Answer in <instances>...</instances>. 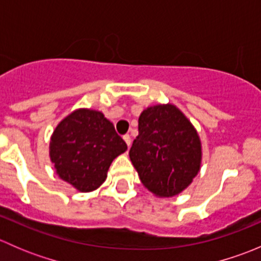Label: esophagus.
<instances>
[{
    "label": "esophagus",
    "mask_w": 261,
    "mask_h": 261,
    "mask_svg": "<svg viewBox=\"0 0 261 261\" xmlns=\"http://www.w3.org/2000/svg\"><path fill=\"white\" fill-rule=\"evenodd\" d=\"M123 140H125V143H126V145H127V147L131 146V138H130V135H125V136H123Z\"/></svg>",
    "instance_id": "34e87169"
}]
</instances>
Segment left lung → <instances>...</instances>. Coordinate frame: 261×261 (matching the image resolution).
Returning a JSON list of instances; mask_svg holds the SVG:
<instances>
[{
    "instance_id": "left-lung-1",
    "label": "left lung",
    "mask_w": 261,
    "mask_h": 261,
    "mask_svg": "<svg viewBox=\"0 0 261 261\" xmlns=\"http://www.w3.org/2000/svg\"><path fill=\"white\" fill-rule=\"evenodd\" d=\"M128 155L147 191L168 198L188 188L201 170L202 141L175 105H154L139 116V135Z\"/></svg>"
}]
</instances>
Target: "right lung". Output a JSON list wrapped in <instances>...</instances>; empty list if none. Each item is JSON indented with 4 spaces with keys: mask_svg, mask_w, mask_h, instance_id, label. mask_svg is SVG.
I'll list each match as a JSON object with an SVG mask.
<instances>
[{
    "mask_svg": "<svg viewBox=\"0 0 261 261\" xmlns=\"http://www.w3.org/2000/svg\"><path fill=\"white\" fill-rule=\"evenodd\" d=\"M126 150L114 123L101 111L91 109H77L65 116L49 143V156L58 177L82 193L102 186L111 163Z\"/></svg>",
    "mask_w": 261,
    "mask_h": 261,
    "instance_id": "add662e5",
    "label": "right lung"
}]
</instances>
